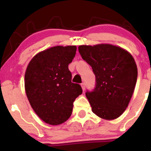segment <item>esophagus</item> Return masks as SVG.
Here are the masks:
<instances>
[{
  "label": "esophagus",
  "mask_w": 151,
  "mask_h": 151,
  "mask_svg": "<svg viewBox=\"0 0 151 151\" xmlns=\"http://www.w3.org/2000/svg\"><path fill=\"white\" fill-rule=\"evenodd\" d=\"M81 88H82L83 91H84V90H85V84H84V83H81Z\"/></svg>",
  "instance_id": "esophagus-1"
}]
</instances>
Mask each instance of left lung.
Returning a JSON list of instances; mask_svg holds the SVG:
<instances>
[{
	"label": "left lung",
	"instance_id": "1",
	"mask_svg": "<svg viewBox=\"0 0 151 151\" xmlns=\"http://www.w3.org/2000/svg\"><path fill=\"white\" fill-rule=\"evenodd\" d=\"M81 58L92 67L96 87L86 92L93 113L105 120L125 111L136 86L138 69L131 53L111 44L80 45Z\"/></svg>",
	"mask_w": 151,
	"mask_h": 151
}]
</instances>
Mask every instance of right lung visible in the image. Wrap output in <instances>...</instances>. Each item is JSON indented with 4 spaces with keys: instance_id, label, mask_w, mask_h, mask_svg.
Instances as JSON below:
<instances>
[{
    "instance_id": "add662e5",
    "label": "right lung",
    "mask_w": 151,
    "mask_h": 151,
    "mask_svg": "<svg viewBox=\"0 0 151 151\" xmlns=\"http://www.w3.org/2000/svg\"><path fill=\"white\" fill-rule=\"evenodd\" d=\"M76 46H55L40 52L29 62L25 89L31 107L50 125H60L70 117L81 86L72 82L68 65L76 55Z\"/></svg>"
}]
</instances>
